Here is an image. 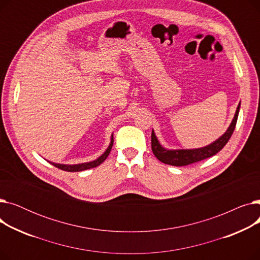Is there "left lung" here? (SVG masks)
I'll use <instances>...</instances> for the list:
<instances>
[{"mask_svg":"<svg viewBox=\"0 0 260 260\" xmlns=\"http://www.w3.org/2000/svg\"><path fill=\"white\" fill-rule=\"evenodd\" d=\"M239 109H240V102L236 108L233 120H232L230 126L228 127V129L222 136H220V137L216 139L214 142L198 148H185V149L184 148H177V149L167 148L161 145L153 129L152 131V149H153L154 155L161 162L166 163V165L174 166V167L187 166V165H190V163H195L216 155L218 152L221 151L223 146L230 140L232 134H233L236 126Z\"/></svg>","mask_w":260,"mask_h":260,"instance_id":"obj_1","label":"left lung"}]
</instances>
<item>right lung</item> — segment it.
<instances>
[{"instance_id": "obj_1", "label": "right lung", "mask_w": 260, "mask_h": 260, "mask_svg": "<svg viewBox=\"0 0 260 260\" xmlns=\"http://www.w3.org/2000/svg\"><path fill=\"white\" fill-rule=\"evenodd\" d=\"M113 144H114V136L112 134L111 143H109L108 147L106 148V151L100 157H98L97 159H94L92 161H89V162L78 163V165H63V163H56V162H51V161H48V162L50 163V165L54 166L56 168H58L60 170H63V171H66V172H81V171L89 170V169H92V168H95V167L100 166L101 163L107 158L109 153H111V149L113 147Z\"/></svg>"}]
</instances>
